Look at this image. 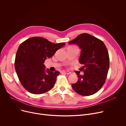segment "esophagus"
I'll return each mask as SVG.
<instances>
[{
	"instance_id": "1",
	"label": "esophagus",
	"mask_w": 126,
	"mask_h": 126,
	"mask_svg": "<svg viewBox=\"0 0 126 126\" xmlns=\"http://www.w3.org/2000/svg\"><path fill=\"white\" fill-rule=\"evenodd\" d=\"M61 73L62 74H67V75H69L70 74V72L68 71H65V70H62L61 71Z\"/></svg>"
}]
</instances>
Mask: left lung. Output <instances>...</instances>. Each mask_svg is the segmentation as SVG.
<instances>
[{
	"label": "left lung",
	"mask_w": 126,
	"mask_h": 126,
	"mask_svg": "<svg viewBox=\"0 0 126 126\" xmlns=\"http://www.w3.org/2000/svg\"><path fill=\"white\" fill-rule=\"evenodd\" d=\"M76 44L81 49L79 62L84 75L78 74L77 83L72 88L77 94L89 96L97 92L106 80L109 68V57L106 46L99 39L87 33L79 35L68 43Z\"/></svg>",
	"instance_id": "left-lung-1"
}]
</instances>
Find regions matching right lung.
Instances as JSON below:
<instances>
[{
    "label": "right lung",
    "mask_w": 126,
    "mask_h": 126,
    "mask_svg": "<svg viewBox=\"0 0 126 126\" xmlns=\"http://www.w3.org/2000/svg\"><path fill=\"white\" fill-rule=\"evenodd\" d=\"M65 45V43L55 44L45 38L34 37L19 45L15 68L20 82L26 90L32 94H40L54 87L60 72H52L48 68L46 70L44 63Z\"/></svg>",
    "instance_id": "1"
}]
</instances>
